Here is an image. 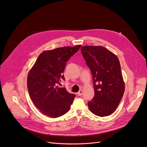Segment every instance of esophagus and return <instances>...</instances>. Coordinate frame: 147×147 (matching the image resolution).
<instances>
[{
	"mask_svg": "<svg viewBox=\"0 0 147 147\" xmlns=\"http://www.w3.org/2000/svg\"><path fill=\"white\" fill-rule=\"evenodd\" d=\"M77 94L78 95V96H82V94H83V91L82 90H80L78 92V93H77Z\"/></svg>",
	"mask_w": 147,
	"mask_h": 147,
	"instance_id": "obj_1",
	"label": "esophagus"
}]
</instances>
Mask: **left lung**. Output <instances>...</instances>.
Segmentation results:
<instances>
[{
	"label": "left lung",
	"instance_id": "1",
	"mask_svg": "<svg viewBox=\"0 0 147 147\" xmlns=\"http://www.w3.org/2000/svg\"><path fill=\"white\" fill-rule=\"evenodd\" d=\"M81 51L91 70L94 88V96L88 102V107L97 116H108L117 109L124 92L118 58L101 46H84Z\"/></svg>",
	"mask_w": 147,
	"mask_h": 147
}]
</instances>
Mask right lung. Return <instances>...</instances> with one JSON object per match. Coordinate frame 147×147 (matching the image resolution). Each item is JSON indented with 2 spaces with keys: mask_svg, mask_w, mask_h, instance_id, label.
<instances>
[{
  "mask_svg": "<svg viewBox=\"0 0 147 147\" xmlns=\"http://www.w3.org/2000/svg\"><path fill=\"white\" fill-rule=\"evenodd\" d=\"M81 45L57 48L42 52L28 75L29 96L34 105L46 116L57 118L65 114L72 104L75 95L57 84L65 80L66 63Z\"/></svg>",
  "mask_w": 147,
  "mask_h": 147,
  "instance_id": "right-lung-1",
  "label": "right lung"
}]
</instances>
